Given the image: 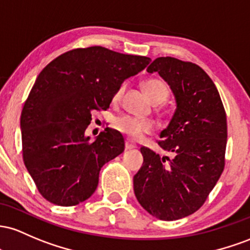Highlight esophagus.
I'll use <instances>...</instances> for the list:
<instances>
[{
	"label": "esophagus",
	"mask_w": 250,
	"mask_h": 250,
	"mask_svg": "<svg viewBox=\"0 0 250 250\" xmlns=\"http://www.w3.org/2000/svg\"><path fill=\"white\" fill-rule=\"evenodd\" d=\"M125 147H126V150H131V148H136L137 145L134 144L133 142H131V140H126V142H125Z\"/></svg>",
	"instance_id": "1"
}]
</instances>
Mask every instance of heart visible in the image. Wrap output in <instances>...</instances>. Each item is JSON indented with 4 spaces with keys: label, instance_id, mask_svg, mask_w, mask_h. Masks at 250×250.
<instances>
[{
    "label": "heart",
    "instance_id": "obj_1",
    "mask_svg": "<svg viewBox=\"0 0 250 250\" xmlns=\"http://www.w3.org/2000/svg\"><path fill=\"white\" fill-rule=\"evenodd\" d=\"M142 88L146 97L150 99L151 103L161 104L167 99V87L164 83L158 79H150L144 81L142 83ZM123 89L120 88L117 92L116 99L120 97ZM113 126L119 132H122L125 136L130 137L132 139H138L144 133H148L152 130V124L148 120L138 119V118L124 116L117 118L114 120Z\"/></svg>",
    "mask_w": 250,
    "mask_h": 250
}]
</instances>
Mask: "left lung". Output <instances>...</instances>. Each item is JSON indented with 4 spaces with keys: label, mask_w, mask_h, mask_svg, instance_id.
Instances as JSON below:
<instances>
[{
    "label": "left lung",
    "mask_w": 250,
    "mask_h": 250,
    "mask_svg": "<svg viewBox=\"0 0 250 250\" xmlns=\"http://www.w3.org/2000/svg\"><path fill=\"white\" fill-rule=\"evenodd\" d=\"M146 71L170 86L176 110L159 133L169 156L140 147L144 162L133 177L134 195L150 215L175 221L197 211L222 173L227 117L214 81L197 64L157 58Z\"/></svg>",
    "instance_id": "left-lung-1"
}]
</instances>
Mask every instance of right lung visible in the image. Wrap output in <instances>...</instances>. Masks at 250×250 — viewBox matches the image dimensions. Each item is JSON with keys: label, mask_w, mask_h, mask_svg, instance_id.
Here are the masks:
<instances>
[{"label": "right lung", "mask_w": 250, "mask_h": 250, "mask_svg": "<svg viewBox=\"0 0 250 250\" xmlns=\"http://www.w3.org/2000/svg\"><path fill=\"white\" fill-rule=\"evenodd\" d=\"M150 61L94 46L61 54L38 75L20 125L24 165L47 201L72 207L93 195L100 169L125 143L110 127L86 136L92 112L107 110L124 80Z\"/></svg>", "instance_id": "obj_1"}]
</instances>
